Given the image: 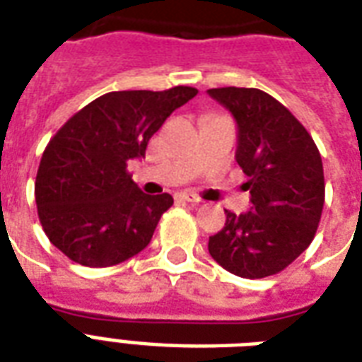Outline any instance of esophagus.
I'll return each mask as SVG.
<instances>
[{"mask_svg":"<svg viewBox=\"0 0 362 362\" xmlns=\"http://www.w3.org/2000/svg\"><path fill=\"white\" fill-rule=\"evenodd\" d=\"M181 198H183L185 202H189V204H200L202 202V198H198L196 194H190V192H183V194H181Z\"/></svg>","mask_w":362,"mask_h":362,"instance_id":"obj_1","label":"esophagus"}]
</instances>
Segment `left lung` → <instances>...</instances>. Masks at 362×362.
<instances>
[{
  "instance_id": "left-lung-1",
  "label": "left lung",
  "mask_w": 362,
  "mask_h": 362,
  "mask_svg": "<svg viewBox=\"0 0 362 362\" xmlns=\"http://www.w3.org/2000/svg\"><path fill=\"white\" fill-rule=\"evenodd\" d=\"M236 119V162L247 175L251 211L226 213L209 255L234 276L285 270L312 243L325 204L323 162L312 136L283 103L259 88H209Z\"/></svg>"
}]
</instances>
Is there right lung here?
<instances>
[{"label": "right lung", "mask_w": 362, "mask_h": 362, "mask_svg": "<svg viewBox=\"0 0 362 362\" xmlns=\"http://www.w3.org/2000/svg\"><path fill=\"white\" fill-rule=\"evenodd\" d=\"M196 94L192 86L107 92L56 132L39 162L35 204L45 234L67 259L103 268L149 245L173 198L145 194L126 168Z\"/></svg>", "instance_id": "1"}]
</instances>
